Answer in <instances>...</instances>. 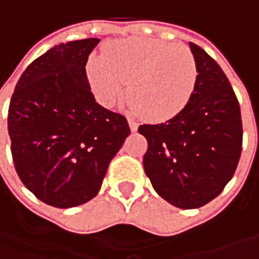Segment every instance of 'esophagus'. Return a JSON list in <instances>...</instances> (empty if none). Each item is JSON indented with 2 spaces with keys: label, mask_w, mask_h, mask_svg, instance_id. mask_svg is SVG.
<instances>
[{
  "label": "esophagus",
  "mask_w": 259,
  "mask_h": 259,
  "mask_svg": "<svg viewBox=\"0 0 259 259\" xmlns=\"http://www.w3.org/2000/svg\"><path fill=\"white\" fill-rule=\"evenodd\" d=\"M128 124H130V128H131V131H133V133H135V131L138 130V122L135 121L133 116H130V118H128Z\"/></svg>",
  "instance_id": "obj_1"
}]
</instances>
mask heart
Wrapping results in <instances>:
<instances>
[{
	"label": "heart",
	"instance_id": "obj_1",
	"mask_svg": "<svg viewBox=\"0 0 259 259\" xmlns=\"http://www.w3.org/2000/svg\"><path fill=\"white\" fill-rule=\"evenodd\" d=\"M86 72L101 104H116L126 83L130 105L157 122L183 111L193 96L199 75L196 59L187 47L145 37L111 43L104 59L89 60Z\"/></svg>",
	"mask_w": 259,
	"mask_h": 259
}]
</instances>
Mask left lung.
<instances>
[{
  "label": "left lung",
  "mask_w": 259,
  "mask_h": 259,
  "mask_svg": "<svg viewBox=\"0 0 259 259\" xmlns=\"http://www.w3.org/2000/svg\"><path fill=\"white\" fill-rule=\"evenodd\" d=\"M197 83L180 114L138 128L148 148L144 171L154 190L180 209L213 200L232 179L242 151L241 108L228 77L194 43Z\"/></svg>",
  "instance_id": "obj_1"
}]
</instances>
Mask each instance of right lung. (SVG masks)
I'll list each match as a JSON object with an SVG mask.
<instances>
[{"label":"right lung","instance_id":"obj_1","mask_svg":"<svg viewBox=\"0 0 259 259\" xmlns=\"http://www.w3.org/2000/svg\"><path fill=\"white\" fill-rule=\"evenodd\" d=\"M99 38L52 47L24 70L8 108L15 171L46 204L79 206L98 194L130 126L95 101L86 63Z\"/></svg>","mask_w":259,"mask_h":259}]
</instances>
